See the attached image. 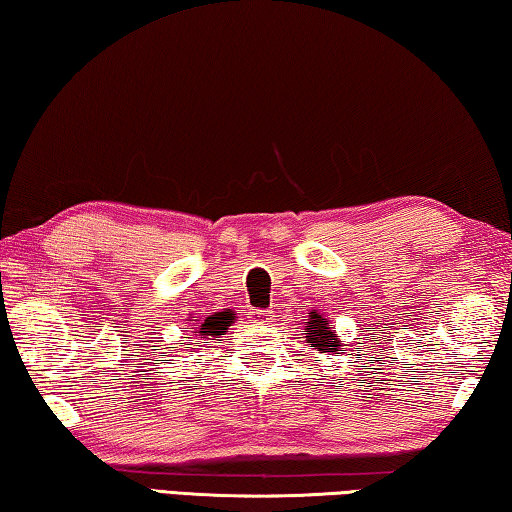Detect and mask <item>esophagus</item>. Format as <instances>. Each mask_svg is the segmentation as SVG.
<instances>
[{
  "mask_svg": "<svg viewBox=\"0 0 512 512\" xmlns=\"http://www.w3.org/2000/svg\"><path fill=\"white\" fill-rule=\"evenodd\" d=\"M254 317H256L258 321H270L274 315H272V310H256Z\"/></svg>",
  "mask_w": 512,
  "mask_h": 512,
  "instance_id": "esophagus-1",
  "label": "esophagus"
}]
</instances>
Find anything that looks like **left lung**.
I'll return each mask as SVG.
<instances>
[{"label":"left lung","mask_w":512,"mask_h":512,"mask_svg":"<svg viewBox=\"0 0 512 512\" xmlns=\"http://www.w3.org/2000/svg\"><path fill=\"white\" fill-rule=\"evenodd\" d=\"M303 335H306V342L310 346H315L317 351L321 353H337L339 346H342V342H339L337 335L330 330L328 321L319 315V312H310V321H306V328H303Z\"/></svg>","instance_id":"left-lung-1"}]
</instances>
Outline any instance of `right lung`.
Returning a JSON list of instances; mask_svg holds the SVG:
<instances>
[{"label": "right lung", "mask_w": 512, "mask_h": 512, "mask_svg": "<svg viewBox=\"0 0 512 512\" xmlns=\"http://www.w3.org/2000/svg\"><path fill=\"white\" fill-rule=\"evenodd\" d=\"M224 321H227V319L218 321V324H215V321H204L202 328H200V333H202V335H209V333H213V335H220V333H224V330H227V328L222 326Z\"/></svg>", "instance_id": "1"}]
</instances>
